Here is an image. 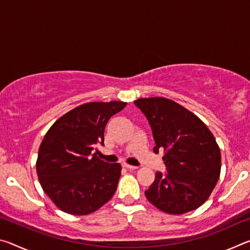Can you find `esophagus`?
<instances>
[{"label":"esophagus","mask_w":250,"mask_h":250,"mask_svg":"<svg viewBox=\"0 0 250 250\" xmlns=\"http://www.w3.org/2000/svg\"><path fill=\"white\" fill-rule=\"evenodd\" d=\"M122 167H126V168H130V170H133V168H137V167L131 166V164H128V163H125V162L122 163Z\"/></svg>","instance_id":"esophagus-1"}]
</instances>
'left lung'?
<instances>
[{"label":"left lung","instance_id":"1","mask_svg":"<svg viewBox=\"0 0 250 250\" xmlns=\"http://www.w3.org/2000/svg\"><path fill=\"white\" fill-rule=\"evenodd\" d=\"M151 126L153 151L164 150L167 172H156L145 192L167 214L196 209L209 197L221 174V151L200 118L173 100L154 97L134 101Z\"/></svg>","mask_w":250,"mask_h":250}]
</instances>
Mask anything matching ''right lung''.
<instances>
[{
	"mask_svg": "<svg viewBox=\"0 0 250 250\" xmlns=\"http://www.w3.org/2000/svg\"><path fill=\"white\" fill-rule=\"evenodd\" d=\"M126 105L122 101L88 103L59 118L45 134L36 162L44 192L59 209L87 215L115 194L119 163H107L94 151L104 146L108 120Z\"/></svg>",
	"mask_w": 250,
	"mask_h": 250,
	"instance_id": "obj_1",
	"label": "right lung"
}]
</instances>
